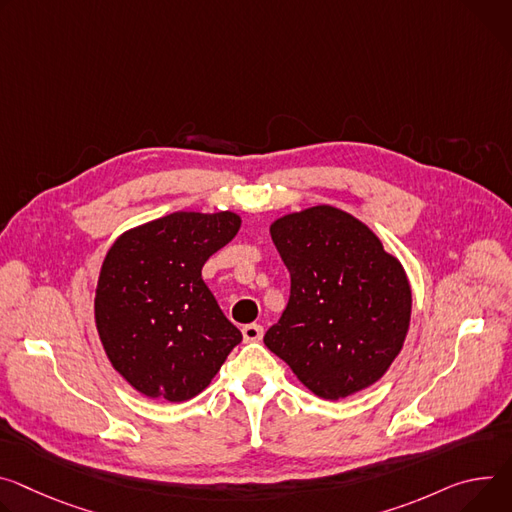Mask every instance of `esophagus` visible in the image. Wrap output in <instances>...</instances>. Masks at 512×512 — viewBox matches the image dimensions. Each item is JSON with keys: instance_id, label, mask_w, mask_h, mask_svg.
<instances>
[{"instance_id": "esophagus-1", "label": "esophagus", "mask_w": 512, "mask_h": 512, "mask_svg": "<svg viewBox=\"0 0 512 512\" xmlns=\"http://www.w3.org/2000/svg\"><path fill=\"white\" fill-rule=\"evenodd\" d=\"M261 337H263V327L261 324H245L243 327V339L247 341V343H255V341H261Z\"/></svg>"}]
</instances>
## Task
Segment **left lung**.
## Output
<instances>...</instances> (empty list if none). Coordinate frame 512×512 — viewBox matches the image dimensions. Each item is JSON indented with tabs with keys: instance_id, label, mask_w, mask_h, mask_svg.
I'll use <instances>...</instances> for the list:
<instances>
[{
	"instance_id": "obj_1",
	"label": "left lung",
	"mask_w": 512,
	"mask_h": 512,
	"mask_svg": "<svg viewBox=\"0 0 512 512\" xmlns=\"http://www.w3.org/2000/svg\"><path fill=\"white\" fill-rule=\"evenodd\" d=\"M290 277V300L263 343L324 400L376 384L400 355L410 327L408 275L380 237L329 204L269 226Z\"/></svg>"
}]
</instances>
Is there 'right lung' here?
<instances>
[{
    "label": "right lung",
    "instance_id": "right-lung-1",
    "mask_svg": "<svg viewBox=\"0 0 512 512\" xmlns=\"http://www.w3.org/2000/svg\"><path fill=\"white\" fill-rule=\"evenodd\" d=\"M239 228L237 212L179 210L124 230L108 249L96 329L112 367L136 392L190 400L243 341L202 280L204 263Z\"/></svg>",
    "mask_w": 512,
    "mask_h": 512
}]
</instances>
